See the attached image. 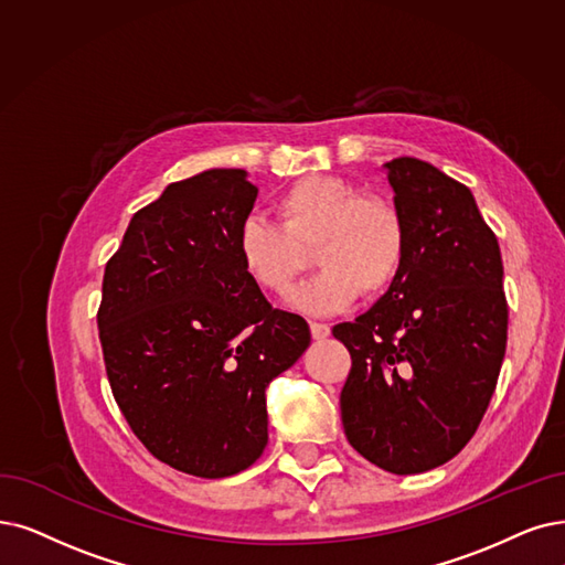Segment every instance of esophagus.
Listing matches in <instances>:
<instances>
[{
	"label": "esophagus",
	"mask_w": 565,
	"mask_h": 565,
	"mask_svg": "<svg viewBox=\"0 0 565 565\" xmlns=\"http://www.w3.org/2000/svg\"><path fill=\"white\" fill-rule=\"evenodd\" d=\"M310 333H312V338H318V341H322V338H327L331 333V327L322 324V322H310Z\"/></svg>",
	"instance_id": "obj_1"
}]
</instances>
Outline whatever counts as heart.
<instances>
[{
  "label": "heart",
  "mask_w": 565,
  "mask_h": 565,
  "mask_svg": "<svg viewBox=\"0 0 565 565\" xmlns=\"http://www.w3.org/2000/svg\"><path fill=\"white\" fill-rule=\"evenodd\" d=\"M274 211L280 224L247 215L236 232L243 274L268 295H289L310 266V250L322 270L295 295L306 312L341 310L359 291L377 297L398 278L408 224L394 199L335 175H306L276 196Z\"/></svg>",
  "instance_id": "obj_1"
}]
</instances>
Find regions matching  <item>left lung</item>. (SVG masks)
<instances>
[{"instance_id": "obj_1", "label": "left lung", "mask_w": 565, "mask_h": 565, "mask_svg": "<svg viewBox=\"0 0 565 565\" xmlns=\"http://www.w3.org/2000/svg\"><path fill=\"white\" fill-rule=\"evenodd\" d=\"M408 255L394 285L333 327L352 359L341 392L348 443L415 476L457 457L489 408L508 343L499 238L459 180L417 157L387 162Z\"/></svg>"}]
</instances>
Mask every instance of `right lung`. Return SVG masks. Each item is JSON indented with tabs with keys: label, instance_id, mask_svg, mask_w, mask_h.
<instances>
[{
	"label": "right lung",
	"instance_id": "right-lung-1",
	"mask_svg": "<svg viewBox=\"0 0 565 565\" xmlns=\"http://www.w3.org/2000/svg\"><path fill=\"white\" fill-rule=\"evenodd\" d=\"M257 188L243 169L171 183L134 213L97 310L108 385L148 452L196 478H230L268 443V382L310 345L308 322L243 274L236 232Z\"/></svg>",
	"mask_w": 565,
	"mask_h": 565
}]
</instances>
